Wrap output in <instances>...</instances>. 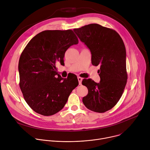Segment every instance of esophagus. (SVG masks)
<instances>
[{
  "label": "esophagus",
  "instance_id": "esophagus-1",
  "mask_svg": "<svg viewBox=\"0 0 150 150\" xmlns=\"http://www.w3.org/2000/svg\"><path fill=\"white\" fill-rule=\"evenodd\" d=\"M78 82H79V84L81 85L82 83V78L80 77V76H78Z\"/></svg>",
  "mask_w": 150,
  "mask_h": 150
}]
</instances>
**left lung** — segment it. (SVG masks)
Wrapping results in <instances>:
<instances>
[{"label": "left lung", "instance_id": "obj_1", "mask_svg": "<svg viewBox=\"0 0 150 150\" xmlns=\"http://www.w3.org/2000/svg\"><path fill=\"white\" fill-rule=\"evenodd\" d=\"M91 53V63L100 66V82L83 79L88 94L82 102L89 110L104 113L112 109L120 100L127 82L126 49L120 35L114 30L97 24L74 29Z\"/></svg>", "mask_w": 150, "mask_h": 150}]
</instances>
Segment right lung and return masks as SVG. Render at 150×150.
I'll return each instance as SVG.
<instances>
[{
	"label": "right lung",
	"instance_id": "obj_1",
	"mask_svg": "<svg viewBox=\"0 0 150 150\" xmlns=\"http://www.w3.org/2000/svg\"><path fill=\"white\" fill-rule=\"evenodd\" d=\"M78 43L71 30H46L34 36L21 53L19 87L25 101L36 113L43 116L57 113L78 85L77 77L63 79L56 67L59 62L63 65L67 49Z\"/></svg>",
	"mask_w": 150,
	"mask_h": 150
}]
</instances>
